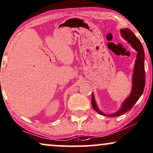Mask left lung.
Instances as JSON below:
<instances>
[{
  "label": "left lung",
  "mask_w": 153,
  "mask_h": 153,
  "mask_svg": "<svg viewBox=\"0 0 153 153\" xmlns=\"http://www.w3.org/2000/svg\"><path fill=\"white\" fill-rule=\"evenodd\" d=\"M121 36L125 40L131 45V46L137 51V58L134 66L133 73H132V86L131 93L129 96L123 102L120 109L115 113L105 114L100 111L97 107L96 101L95 100L94 95H92V105L97 113L102 115H106L109 117H116L124 114L128 110H130L136 103L138 99L143 94L145 84V53L142 43L140 40L135 36L128 28H123L120 30Z\"/></svg>",
  "instance_id": "1"
}]
</instances>
